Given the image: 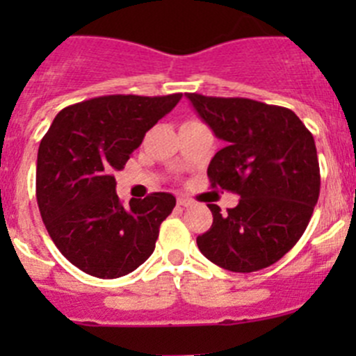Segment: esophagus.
Masks as SVG:
<instances>
[{
  "mask_svg": "<svg viewBox=\"0 0 356 356\" xmlns=\"http://www.w3.org/2000/svg\"><path fill=\"white\" fill-rule=\"evenodd\" d=\"M177 204H179V207H191L193 200L186 198V196H179V198H177Z\"/></svg>",
  "mask_w": 356,
  "mask_h": 356,
  "instance_id": "1",
  "label": "esophagus"
}]
</instances>
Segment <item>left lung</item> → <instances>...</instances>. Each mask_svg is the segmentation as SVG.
Returning <instances> with one entry per match:
<instances>
[{
	"instance_id": "1",
	"label": "left lung",
	"mask_w": 356,
	"mask_h": 356,
	"mask_svg": "<svg viewBox=\"0 0 356 356\" xmlns=\"http://www.w3.org/2000/svg\"><path fill=\"white\" fill-rule=\"evenodd\" d=\"M201 120L225 143L208 165L211 188L239 195L196 238L201 253L231 272H257L281 260L303 236L321 193L312 132L294 111L248 98L186 92Z\"/></svg>"
}]
</instances>
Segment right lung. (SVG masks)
<instances>
[{
    "mask_svg": "<svg viewBox=\"0 0 356 356\" xmlns=\"http://www.w3.org/2000/svg\"><path fill=\"white\" fill-rule=\"evenodd\" d=\"M181 92L110 95L60 111L41 139L35 198L49 238L70 264L99 279L136 270L155 250L160 224L172 213L170 193L132 198L115 193V170L168 113Z\"/></svg>",
    "mask_w": 356,
    "mask_h": 356,
    "instance_id": "1",
    "label": "right lung"
}]
</instances>
